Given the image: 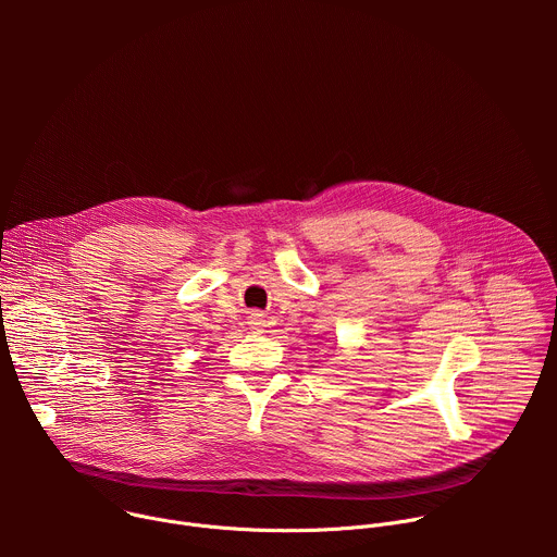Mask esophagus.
<instances>
[{"label":"esophagus","mask_w":557,"mask_h":557,"mask_svg":"<svg viewBox=\"0 0 557 557\" xmlns=\"http://www.w3.org/2000/svg\"><path fill=\"white\" fill-rule=\"evenodd\" d=\"M249 324H251V329H253L256 333H262V329H264V322H262V317H260V314H253Z\"/></svg>","instance_id":"esophagus-1"}]
</instances>
